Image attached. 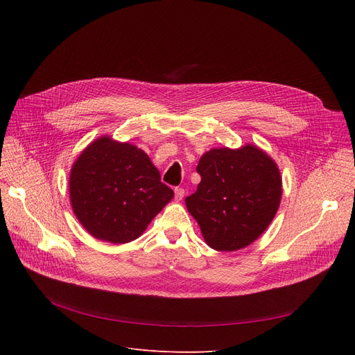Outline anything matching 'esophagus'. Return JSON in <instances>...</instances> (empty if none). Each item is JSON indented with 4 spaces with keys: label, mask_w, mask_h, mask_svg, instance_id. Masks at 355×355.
<instances>
[{
    "label": "esophagus",
    "mask_w": 355,
    "mask_h": 355,
    "mask_svg": "<svg viewBox=\"0 0 355 355\" xmlns=\"http://www.w3.org/2000/svg\"><path fill=\"white\" fill-rule=\"evenodd\" d=\"M174 193H175V200H177V201H181V200L184 198V189L177 187V189L174 190Z\"/></svg>",
    "instance_id": "1"
}]
</instances>
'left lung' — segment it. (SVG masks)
<instances>
[{
	"mask_svg": "<svg viewBox=\"0 0 355 355\" xmlns=\"http://www.w3.org/2000/svg\"><path fill=\"white\" fill-rule=\"evenodd\" d=\"M201 181L185 198L206 243L220 252L252 245L272 223L282 197L276 162L256 145L213 148L197 165Z\"/></svg>",
	"mask_w": 355,
	"mask_h": 355,
	"instance_id": "obj_1",
	"label": "left lung"
}]
</instances>
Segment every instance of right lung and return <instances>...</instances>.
<instances>
[{"label":"right lung","instance_id":"1","mask_svg":"<svg viewBox=\"0 0 355 355\" xmlns=\"http://www.w3.org/2000/svg\"><path fill=\"white\" fill-rule=\"evenodd\" d=\"M69 191L80 225L115 245L138 239L174 197L142 149L109 137L93 141L74 161Z\"/></svg>","mask_w":355,"mask_h":355}]
</instances>
